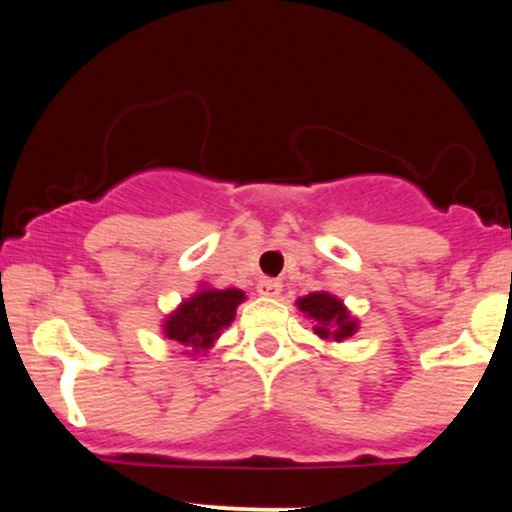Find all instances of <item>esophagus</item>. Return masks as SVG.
<instances>
[{
    "label": "esophagus",
    "instance_id": "obj_1",
    "mask_svg": "<svg viewBox=\"0 0 512 512\" xmlns=\"http://www.w3.org/2000/svg\"><path fill=\"white\" fill-rule=\"evenodd\" d=\"M257 293L262 298H276L281 293V281L279 279H260L257 281Z\"/></svg>",
    "mask_w": 512,
    "mask_h": 512
}]
</instances>
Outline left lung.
<instances>
[{
	"mask_svg": "<svg viewBox=\"0 0 512 512\" xmlns=\"http://www.w3.org/2000/svg\"><path fill=\"white\" fill-rule=\"evenodd\" d=\"M296 308L313 320V332L325 344H342L358 332V317L330 291H313L296 301Z\"/></svg>",
	"mask_w": 512,
	"mask_h": 512,
	"instance_id": "left-lung-1",
	"label": "left lung"
}]
</instances>
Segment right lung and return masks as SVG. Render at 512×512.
<instances>
[{
  "label": "right lung",
  "instance_id": "add662e5",
  "mask_svg": "<svg viewBox=\"0 0 512 512\" xmlns=\"http://www.w3.org/2000/svg\"><path fill=\"white\" fill-rule=\"evenodd\" d=\"M243 301L245 291L240 289H214L209 284H199L190 298H182L163 317L161 334L187 349L185 354L190 358L209 354L221 332L236 320V310Z\"/></svg>",
  "mask_w": 512,
  "mask_h": 512
}]
</instances>
